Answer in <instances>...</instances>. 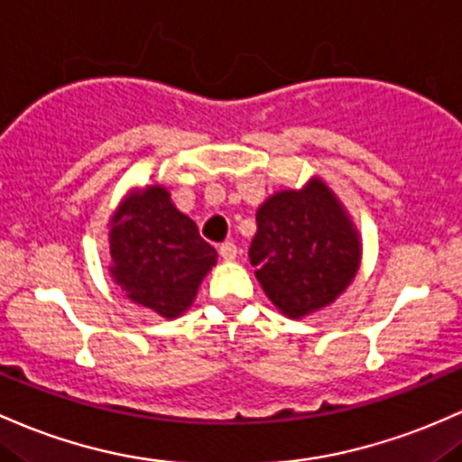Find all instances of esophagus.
<instances>
[{"label":"esophagus","instance_id":"1","mask_svg":"<svg viewBox=\"0 0 462 462\" xmlns=\"http://www.w3.org/2000/svg\"><path fill=\"white\" fill-rule=\"evenodd\" d=\"M219 254H221V258L226 263H232L236 258V254H239V252H236L235 243L226 241V243H221V245H219Z\"/></svg>","mask_w":462,"mask_h":462}]
</instances>
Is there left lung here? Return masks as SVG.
<instances>
[{"label": "left lung", "instance_id": "obj_1", "mask_svg": "<svg viewBox=\"0 0 462 462\" xmlns=\"http://www.w3.org/2000/svg\"><path fill=\"white\" fill-rule=\"evenodd\" d=\"M250 263L272 305L300 320L346 291L362 263V236L331 186L313 175L258 206Z\"/></svg>", "mask_w": 462, "mask_h": 462}]
</instances>
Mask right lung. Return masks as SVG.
I'll return each mask as SVG.
<instances>
[{
  "instance_id": "right-lung-1",
  "label": "right lung",
  "mask_w": 462,
  "mask_h": 462,
  "mask_svg": "<svg viewBox=\"0 0 462 462\" xmlns=\"http://www.w3.org/2000/svg\"><path fill=\"white\" fill-rule=\"evenodd\" d=\"M109 273L126 300L175 320L195 302L217 250L180 212L166 186L131 189L107 223Z\"/></svg>"
}]
</instances>
